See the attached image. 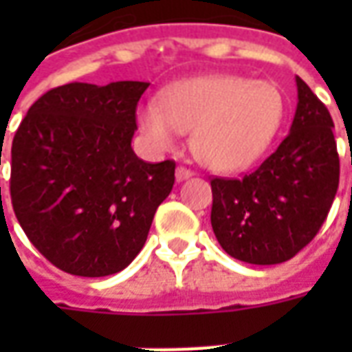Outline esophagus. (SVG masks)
<instances>
[{
	"instance_id": "1",
	"label": "esophagus",
	"mask_w": 352,
	"mask_h": 352,
	"mask_svg": "<svg viewBox=\"0 0 352 352\" xmlns=\"http://www.w3.org/2000/svg\"><path fill=\"white\" fill-rule=\"evenodd\" d=\"M192 175H194V173H192L188 168H184V166H179L175 171L177 181H184V179H188V177H192Z\"/></svg>"
}]
</instances>
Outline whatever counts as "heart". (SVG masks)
<instances>
[{
  "label": "heart",
  "mask_w": 352,
  "mask_h": 352,
  "mask_svg": "<svg viewBox=\"0 0 352 352\" xmlns=\"http://www.w3.org/2000/svg\"><path fill=\"white\" fill-rule=\"evenodd\" d=\"M285 118V98L273 82L217 73L177 82L158 103L138 109L148 145L173 151L192 131V153L214 171H239L258 162Z\"/></svg>",
  "instance_id": "1"
}]
</instances>
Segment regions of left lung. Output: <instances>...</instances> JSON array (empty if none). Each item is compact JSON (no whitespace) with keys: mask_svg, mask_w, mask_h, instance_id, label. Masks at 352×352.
I'll use <instances>...</instances> for the list:
<instances>
[{"mask_svg":"<svg viewBox=\"0 0 352 352\" xmlns=\"http://www.w3.org/2000/svg\"><path fill=\"white\" fill-rule=\"evenodd\" d=\"M290 133L241 179L213 177L211 226L230 256L247 264L287 262L322 226L340 184L333 120L300 77Z\"/></svg>","mask_w":352,"mask_h":352,"instance_id":"8db88e82","label":"left lung"}]
</instances>
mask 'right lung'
Masks as SVG:
<instances>
[{"label":"right lung","instance_id":"obj_1","mask_svg":"<svg viewBox=\"0 0 352 352\" xmlns=\"http://www.w3.org/2000/svg\"><path fill=\"white\" fill-rule=\"evenodd\" d=\"M148 82H69L43 94L14 133L11 201L37 251L62 272H122L175 183V162L148 164L131 148ZM1 198V188H0Z\"/></svg>","mask_w":352,"mask_h":352}]
</instances>
